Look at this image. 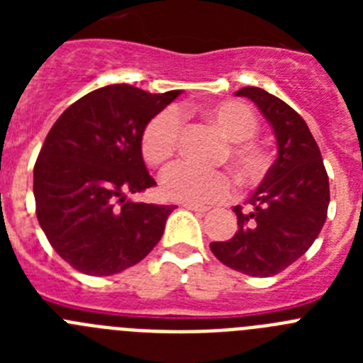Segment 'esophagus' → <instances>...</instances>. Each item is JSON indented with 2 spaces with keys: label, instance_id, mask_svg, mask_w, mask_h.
Listing matches in <instances>:
<instances>
[{
  "label": "esophagus",
  "instance_id": "34e87169",
  "mask_svg": "<svg viewBox=\"0 0 363 363\" xmlns=\"http://www.w3.org/2000/svg\"><path fill=\"white\" fill-rule=\"evenodd\" d=\"M182 207H185V209L189 211H194V213H200V214H205L207 213V207H201V205H194V203H182Z\"/></svg>",
  "mask_w": 363,
  "mask_h": 363
}]
</instances>
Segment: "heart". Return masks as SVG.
<instances>
[{
	"instance_id": "1",
	"label": "heart",
	"mask_w": 363,
	"mask_h": 363,
	"mask_svg": "<svg viewBox=\"0 0 363 363\" xmlns=\"http://www.w3.org/2000/svg\"><path fill=\"white\" fill-rule=\"evenodd\" d=\"M205 118L225 138L221 158H227L243 184H258L269 169V154L255 138L258 118L240 99H221L205 105ZM182 120L174 108H165L145 125L142 133V154L145 162L160 167L176 152ZM162 192L169 200L184 203H216L230 196L233 179L223 171H201L189 163H174L160 178Z\"/></svg>"
}]
</instances>
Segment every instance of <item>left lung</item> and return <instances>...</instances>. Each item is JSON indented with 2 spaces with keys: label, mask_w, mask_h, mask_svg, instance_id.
<instances>
[{
  "label": "left lung",
  "mask_w": 363,
  "mask_h": 363,
  "mask_svg": "<svg viewBox=\"0 0 363 363\" xmlns=\"http://www.w3.org/2000/svg\"><path fill=\"white\" fill-rule=\"evenodd\" d=\"M236 96L255 101L277 136L278 156L247 207H234L238 230L213 242L221 264L249 277H274L294 264L322 230L329 207V178L318 143L293 107L258 86Z\"/></svg>",
  "instance_id": "1"
}]
</instances>
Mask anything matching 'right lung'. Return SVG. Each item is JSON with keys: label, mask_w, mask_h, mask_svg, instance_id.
I'll list each match as a JSON object with an SVG mask.
<instances>
[{"label": "right lung", "mask_w": 363, "mask_h": 363, "mask_svg": "<svg viewBox=\"0 0 363 363\" xmlns=\"http://www.w3.org/2000/svg\"><path fill=\"white\" fill-rule=\"evenodd\" d=\"M182 94L107 85L74 101L49 130L34 165L36 216L54 251L76 271L111 277L142 262L174 205L127 200L154 187L142 133Z\"/></svg>", "instance_id": "right-lung-1"}]
</instances>
